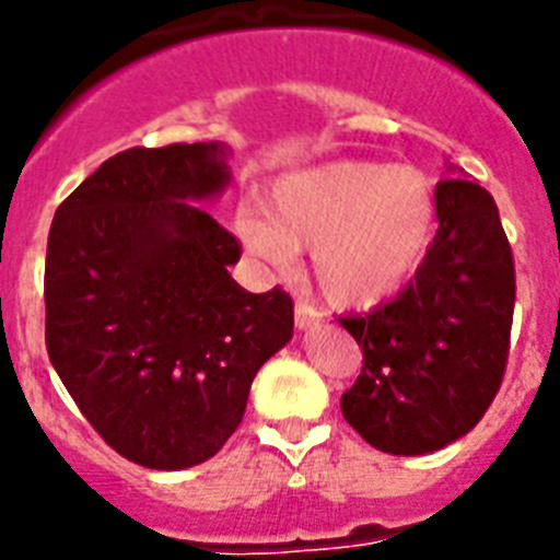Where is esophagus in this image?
Returning a JSON list of instances; mask_svg holds the SVG:
<instances>
[{
	"label": "esophagus",
	"instance_id": "esophagus-1",
	"mask_svg": "<svg viewBox=\"0 0 560 560\" xmlns=\"http://www.w3.org/2000/svg\"><path fill=\"white\" fill-rule=\"evenodd\" d=\"M293 322H295V330H302V332L313 330V327H316V322H318L316 310L307 307L304 302H299L293 307Z\"/></svg>",
	"mask_w": 560,
	"mask_h": 560
}]
</instances>
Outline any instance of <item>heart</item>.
<instances>
[{
  "mask_svg": "<svg viewBox=\"0 0 560 560\" xmlns=\"http://www.w3.org/2000/svg\"><path fill=\"white\" fill-rule=\"evenodd\" d=\"M233 228L276 267L310 247V279L324 302L370 310L424 265L439 230V187L412 164L336 159L276 178L261 208L238 205Z\"/></svg>",
  "mask_w": 560,
  "mask_h": 560,
  "instance_id": "heart-1",
  "label": "heart"
}]
</instances>
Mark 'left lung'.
<instances>
[{"mask_svg": "<svg viewBox=\"0 0 560 560\" xmlns=\"http://www.w3.org/2000/svg\"><path fill=\"white\" fill-rule=\"evenodd\" d=\"M515 267L492 196L439 182V233L416 279L382 307L338 318L364 368L341 396L347 424L389 455H427L467 435L501 387Z\"/></svg>", "mask_w": 560, "mask_h": 560, "instance_id": "left-lung-1", "label": "left lung"}]
</instances>
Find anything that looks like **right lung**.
Returning <instances> with one entry per match:
<instances>
[{"label": "right lung", "instance_id": "1", "mask_svg": "<svg viewBox=\"0 0 560 560\" xmlns=\"http://www.w3.org/2000/svg\"><path fill=\"white\" fill-rule=\"evenodd\" d=\"M228 162L224 142L125 150L50 224V364L93 430L148 469L213 458L293 338L290 295L238 288L236 238L199 208L230 187Z\"/></svg>", "mask_w": 560, "mask_h": 560}]
</instances>
